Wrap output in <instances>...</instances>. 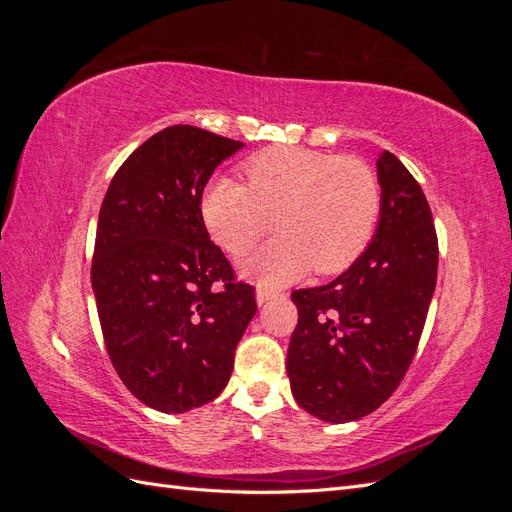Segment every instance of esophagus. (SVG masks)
Masks as SVG:
<instances>
[{
	"label": "esophagus",
	"mask_w": 512,
	"mask_h": 512,
	"mask_svg": "<svg viewBox=\"0 0 512 512\" xmlns=\"http://www.w3.org/2000/svg\"><path fill=\"white\" fill-rule=\"evenodd\" d=\"M275 297H277L275 290H269V288H265V286H258V290H256V301H258V305H265V303H269V301L275 299Z\"/></svg>",
	"instance_id": "obj_1"
}]
</instances>
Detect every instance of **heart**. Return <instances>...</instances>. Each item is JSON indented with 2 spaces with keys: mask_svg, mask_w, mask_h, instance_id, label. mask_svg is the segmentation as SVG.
I'll return each mask as SVG.
<instances>
[{
  "mask_svg": "<svg viewBox=\"0 0 512 512\" xmlns=\"http://www.w3.org/2000/svg\"><path fill=\"white\" fill-rule=\"evenodd\" d=\"M247 188L213 179L200 198L211 239L245 256L275 228L282 232L243 265L267 286L299 280L309 269L346 271L374 239L382 209L380 183L365 162L305 147H273L243 164Z\"/></svg>",
  "mask_w": 512,
  "mask_h": 512,
  "instance_id": "obj_1",
  "label": "heart"
}]
</instances>
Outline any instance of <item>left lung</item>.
Segmentation results:
<instances>
[{"label": "left lung", "instance_id": "left-lung-1", "mask_svg": "<svg viewBox=\"0 0 512 512\" xmlns=\"http://www.w3.org/2000/svg\"><path fill=\"white\" fill-rule=\"evenodd\" d=\"M376 168L382 209L367 250L333 282L292 292L290 391L327 423L356 421L393 395L436 290L438 237L421 185L391 151Z\"/></svg>", "mask_w": 512, "mask_h": 512}]
</instances>
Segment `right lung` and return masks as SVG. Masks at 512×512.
<instances>
[{
    "mask_svg": "<svg viewBox=\"0 0 512 512\" xmlns=\"http://www.w3.org/2000/svg\"><path fill=\"white\" fill-rule=\"evenodd\" d=\"M241 147L164 128L119 166L102 200L91 288L104 344L128 391L158 412L183 414L224 391L258 309L200 215L213 170Z\"/></svg>",
    "mask_w": 512,
    "mask_h": 512,
    "instance_id": "1",
    "label": "right lung"
}]
</instances>
